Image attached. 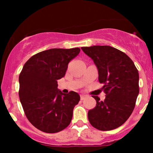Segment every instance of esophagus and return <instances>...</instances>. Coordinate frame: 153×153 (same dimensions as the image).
Returning <instances> with one entry per match:
<instances>
[{"label":"esophagus","instance_id":"34e87169","mask_svg":"<svg viewBox=\"0 0 153 153\" xmlns=\"http://www.w3.org/2000/svg\"><path fill=\"white\" fill-rule=\"evenodd\" d=\"M86 98V96L85 95H80V99L81 100H84Z\"/></svg>","mask_w":153,"mask_h":153}]
</instances>
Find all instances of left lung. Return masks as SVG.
<instances>
[{
	"instance_id": "8db88e82",
	"label": "left lung",
	"mask_w": 153,
	"mask_h": 153,
	"mask_svg": "<svg viewBox=\"0 0 153 153\" xmlns=\"http://www.w3.org/2000/svg\"><path fill=\"white\" fill-rule=\"evenodd\" d=\"M94 60L99 81L106 94L103 101L94 96L96 106L88 112L93 127L101 131L118 128L129 119L139 94V73L134 62L122 51L111 46L81 47Z\"/></svg>"
}]
</instances>
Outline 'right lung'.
Wrapping results in <instances>:
<instances>
[{
    "instance_id": "right-lung-1",
    "label": "right lung",
    "mask_w": 153,
    "mask_h": 153,
    "mask_svg": "<svg viewBox=\"0 0 153 153\" xmlns=\"http://www.w3.org/2000/svg\"><path fill=\"white\" fill-rule=\"evenodd\" d=\"M79 48L50 49L34 54L19 75V99L33 126L46 133H56L68 127L80 97L71 91L63 94L57 80L65 75L68 63Z\"/></svg>"
}]
</instances>
